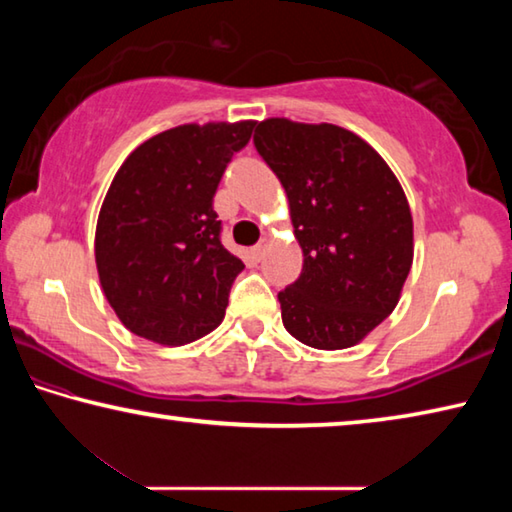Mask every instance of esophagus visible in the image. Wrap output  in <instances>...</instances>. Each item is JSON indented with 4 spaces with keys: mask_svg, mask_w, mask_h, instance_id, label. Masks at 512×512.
<instances>
[{
    "mask_svg": "<svg viewBox=\"0 0 512 512\" xmlns=\"http://www.w3.org/2000/svg\"><path fill=\"white\" fill-rule=\"evenodd\" d=\"M266 246H268V241H266V239L259 241V244L253 248V257H255V259H262V257H264V253H266Z\"/></svg>",
    "mask_w": 512,
    "mask_h": 512,
    "instance_id": "esophagus-1",
    "label": "esophagus"
}]
</instances>
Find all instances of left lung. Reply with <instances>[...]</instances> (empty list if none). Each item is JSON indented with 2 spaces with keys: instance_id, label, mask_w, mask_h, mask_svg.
Here are the masks:
<instances>
[{
  "instance_id": "obj_1",
  "label": "left lung",
  "mask_w": 512,
  "mask_h": 512,
  "mask_svg": "<svg viewBox=\"0 0 512 512\" xmlns=\"http://www.w3.org/2000/svg\"><path fill=\"white\" fill-rule=\"evenodd\" d=\"M255 149L289 198L302 273L277 293L300 343L343 350L395 309L413 262V219L395 173L334 124L266 119Z\"/></svg>"
}]
</instances>
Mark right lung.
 Wrapping results in <instances>:
<instances>
[{
    "mask_svg": "<svg viewBox=\"0 0 512 512\" xmlns=\"http://www.w3.org/2000/svg\"><path fill=\"white\" fill-rule=\"evenodd\" d=\"M255 121L185 124L128 155L101 205L94 257L103 293L133 334L196 341L221 323L241 259L221 244L214 194Z\"/></svg>",
    "mask_w": 512,
    "mask_h": 512,
    "instance_id": "add662e5",
    "label": "right lung"
}]
</instances>
